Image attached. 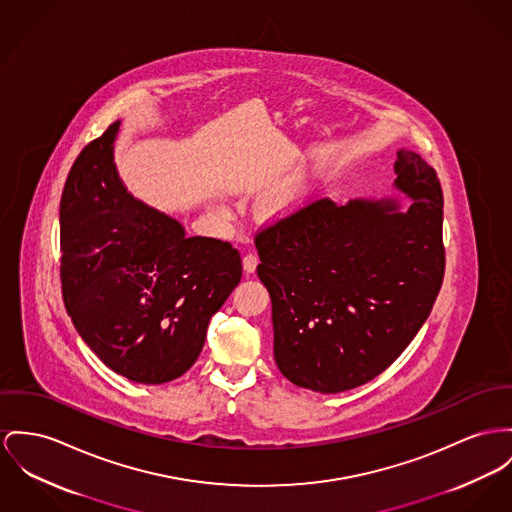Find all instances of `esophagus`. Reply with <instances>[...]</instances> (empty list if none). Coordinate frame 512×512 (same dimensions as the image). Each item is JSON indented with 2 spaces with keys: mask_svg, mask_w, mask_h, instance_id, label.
Returning a JSON list of instances; mask_svg holds the SVG:
<instances>
[{
  "mask_svg": "<svg viewBox=\"0 0 512 512\" xmlns=\"http://www.w3.org/2000/svg\"><path fill=\"white\" fill-rule=\"evenodd\" d=\"M256 266H258V256H256L254 252H248V254L242 258V268H244V272L252 273L256 270Z\"/></svg>",
  "mask_w": 512,
  "mask_h": 512,
  "instance_id": "obj_1",
  "label": "esophagus"
}]
</instances>
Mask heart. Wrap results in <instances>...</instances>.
Returning <instances> with one entry per match:
<instances>
[{"label":"heart","instance_id":"heart-1","mask_svg":"<svg viewBox=\"0 0 512 512\" xmlns=\"http://www.w3.org/2000/svg\"><path fill=\"white\" fill-rule=\"evenodd\" d=\"M308 174L301 172L285 182L268 202V213L272 217H287L295 213L307 198Z\"/></svg>","mask_w":512,"mask_h":512}]
</instances>
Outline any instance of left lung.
I'll use <instances>...</instances> for the list:
<instances>
[{
  "label": "left lung",
  "instance_id": "obj_1",
  "mask_svg": "<svg viewBox=\"0 0 512 512\" xmlns=\"http://www.w3.org/2000/svg\"><path fill=\"white\" fill-rule=\"evenodd\" d=\"M394 186L411 198H330L256 235L258 277L272 297L281 375L322 394L386 371L415 338L444 277L443 190L417 153L400 149Z\"/></svg>",
  "mask_w": 512,
  "mask_h": 512
}]
</instances>
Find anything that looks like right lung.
<instances>
[{"instance_id":"obj_1","label":"right lung","mask_w":512,"mask_h":512,"mask_svg":"<svg viewBox=\"0 0 512 512\" xmlns=\"http://www.w3.org/2000/svg\"><path fill=\"white\" fill-rule=\"evenodd\" d=\"M118 130L110 124L79 153L62 192L64 303L108 369L163 384L196 363L242 264L231 242L186 237L176 219L128 194L112 153Z\"/></svg>"}]
</instances>
